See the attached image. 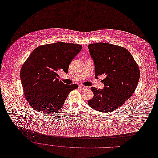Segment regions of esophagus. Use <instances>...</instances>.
I'll return each mask as SVG.
<instances>
[{"mask_svg":"<svg viewBox=\"0 0 158 158\" xmlns=\"http://www.w3.org/2000/svg\"><path fill=\"white\" fill-rule=\"evenodd\" d=\"M79 88L81 90H85L86 89H87V87L86 86H82V85H80L79 86Z\"/></svg>","mask_w":158,"mask_h":158,"instance_id":"esophagus-1","label":"esophagus"}]
</instances>
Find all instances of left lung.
<instances>
[{
	"label": "left lung",
	"mask_w": 158,
	"mask_h": 158,
	"mask_svg": "<svg viewBox=\"0 0 158 158\" xmlns=\"http://www.w3.org/2000/svg\"><path fill=\"white\" fill-rule=\"evenodd\" d=\"M94 64L96 78L105 75L103 89L91 87L93 98L88 101L93 109L111 112L122 106L134 93L140 77L137 63L125 48L108 43L88 45Z\"/></svg>",
	"instance_id": "8db88e82"
}]
</instances>
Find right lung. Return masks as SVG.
Wrapping results in <instances>:
<instances>
[{"label": "right lung", "mask_w": 158, "mask_h": 158, "mask_svg": "<svg viewBox=\"0 0 158 158\" xmlns=\"http://www.w3.org/2000/svg\"><path fill=\"white\" fill-rule=\"evenodd\" d=\"M78 44L56 42L40 45L31 53L20 70L24 95L29 105L42 113L59 110L77 84L65 85L58 72H69L72 60L81 51Z\"/></svg>", "instance_id": "add662e5"}]
</instances>
